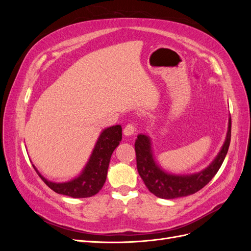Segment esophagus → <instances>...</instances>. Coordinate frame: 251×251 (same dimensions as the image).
Instances as JSON below:
<instances>
[{"label": "esophagus", "mask_w": 251, "mask_h": 251, "mask_svg": "<svg viewBox=\"0 0 251 251\" xmlns=\"http://www.w3.org/2000/svg\"><path fill=\"white\" fill-rule=\"evenodd\" d=\"M135 126H134V125H132V124H128V125H126V127L124 128V134L126 135V136H131V135H133L134 133H135Z\"/></svg>", "instance_id": "obj_1"}]
</instances>
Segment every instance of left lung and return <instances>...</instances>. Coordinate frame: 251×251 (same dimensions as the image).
<instances>
[{"instance_id":"obj_1","label":"left lung","mask_w":251,"mask_h":251,"mask_svg":"<svg viewBox=\"0 0 251 251\" xmlns=\"http://www.w3.org/2000/svg\"><path fill=\"white\" fill-rule=\"evenodd\" d=\"M231 137V118L221 151L206 169L192 175H173L164 172L156 163L149 136L139 134L135 141L137 170L149 191L161 199H176L200 191L215 177L228 151Z\"/></svg>"}]
</instances>
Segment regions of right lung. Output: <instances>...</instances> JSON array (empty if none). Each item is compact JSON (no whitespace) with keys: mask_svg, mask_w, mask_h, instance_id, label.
Returning <instances> with one entry per match:
<instances>
[{"mask_svg":"<svg viewBox=\"0 0 251 251\" xmlns=\"http://www.w3.org/2000/svg\"><path fill=\"white\" fill-rule=\"evenodd\" d=\"M121 132L123 128L119 125L104 128L98 137L85 169L78 177L73 180L63 183L52 182L43 177L34 165L33 168L45 183L57 194L69 196L72 198L92 197L100 191L107 179L111 156L123 138Z\"/></svg>","mask_w":251,"mask_h":251,"instance_id":"obj_1","label":"right lung"}]
</instances>
